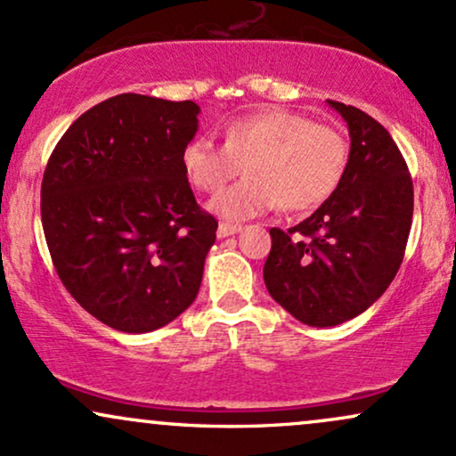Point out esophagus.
<instances>
[{
    "instance_id": "obj_1",
    "label": "esophagus",
    "mask_w": 456,
    "mask_h": 456,
    "mask_svg": "<svg viewBox=\"0 0 456 456\" xmlns=\"http://www.w3.org/2000/svg\"><path fill=\"white\" fill-rule=\"evenodd\" d=\"M242 232V227L240 224H233V223H221L218 224V238H229V235H235Z\"/></svg>"
}]
</instances>
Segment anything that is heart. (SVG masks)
<instances>
[{
  "mask_svg": "<svg viewBox=\"0 0 456 456\" xmlns=\"http://www.w3.org/2000/svg\"><path fill=\"white\" fill-rule=\"evenodd\" d=\"M347 156V141L334 126L289 109H264L229 122L224 145L188 141L182 167L203 192L221 191L244 167L248 177L210 201L218 216L244 221L276 206L285 212L322 206L341 184Z\"/></svg>",
  "mask_w": 456,
  "mask_h": 456,
  "instance_id": "obj_1",
  "label": "heart"
}]
</instances>
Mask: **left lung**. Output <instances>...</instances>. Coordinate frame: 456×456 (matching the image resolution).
<instances>
[{"instance_id": "8db88e82", "label": "left lung", "mask_w": 456, "mask_h": 456, "mask_svg": "<svg viewBox=\"0 0 456 456\" xmlns=\"http://www.w3.org/2000/svg\"><path fill=\"white\" fill-rule=\"evenodd\" d=\"M347 122V169L334 195L296 227L270 229V296L297 322L338 326L379 300L401 268L413 186L390 133L352 104L328 101Z\"/></svg>"}]
</instances>
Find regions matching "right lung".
<instances>
[{"instance_id":"obj_1","label":"right lung","mask_w":456,"mask_h":456,"mask_svg":"<svg viewBox=\"0 0 456 456\" xmlns=\"http://www.w3.org/2000/svg\"><path fill=\"white\" fill-rule=\"evenodd\" d=\"M201 109L141 94L72 122L43 177V229L70 296L119 332H151L197 297L216 218L182 167Z\"/></svg>"}]
</instances>
